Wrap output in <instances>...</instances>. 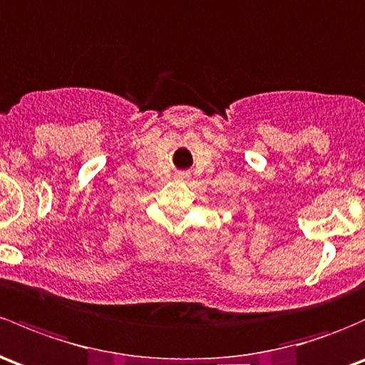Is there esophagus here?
Segmentation results:
<instances>
[{
    "mask_svg": "<svg viewBox=\"0 0 365 365\" xmlns=\"http://www.w3.org/2000/svg\"><path fill=\"white\" fill-rule=\"evenodd\" d=\"M175 178L176 180H189L190 178V173H187V171H178L175 175Z\"/></svg>",
    "mask_w": 365,
    "mask_h": 365,
    "instance_id": "obj_1",
    "label": "esophagus"
}]
</instances>
